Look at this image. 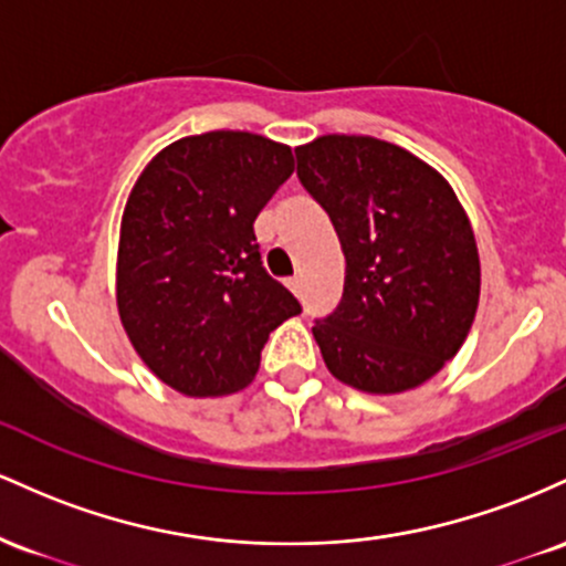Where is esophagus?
<instances>
[{"instance_id": "esophagus-1", "label": "esophagus", "mask_w": 566, "mask_h": 566, "mask_svg": "<svg viewBox=\"0 0 566 566\" xmlns=\"http://www.w3.org/2000/svg\"><path fill=\"white\" fill-rule=\"evenodd\" d=\"M302 285H304V281H302V277H291V281H289V289H291V291H294V294H296V296H300V294H302Z\"/></svg>"}]
</instances>
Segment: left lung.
I'll use <instances>...</instances> for the list:
<instances>
[{"label": "left lung", "instance_id": "1", "mask_svg": "<svg viewBox=\"0 0 566 566\" xmlns=\"http://www.w3.org/2000/svg\"><path fill=\"white\" fill-rule=\"evenodd\" d=\"M296 176L347 264L339 307L313 326L328 371L374 396L428 382L479 307V249L454 189L401 146L339 133L300 146Z\"/></svg>", "mask_w": 566, "mask_h": 566}]
</instances>
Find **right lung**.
Masks as SVG:
<instances>
[{
    "instance_id": "1",
    "label": "right lung",
    "mask_w": 566,
    "mask_h": 566,
    "mask_svg": "<svg viewBox=\"0 0 566 566\" xmlns=\"http://www.w3.org/2000/svg\"><path fill=\"white\" fill-rule=\"evenodd\" d=\"M291 174V146L211 130L165 146L133 187L119 227V321L144 364L184 396L243 390L270 332L302 313L266 275L253 234Z\"/></svg>"
}]
</instances>
